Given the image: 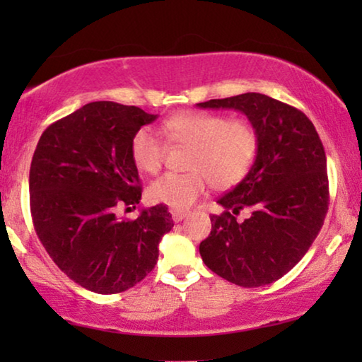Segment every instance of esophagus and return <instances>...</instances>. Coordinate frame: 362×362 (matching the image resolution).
I'll use <instances>...</instances> for the list:
<instances>
[{"instance_id": "esophagus-1", "label": "esophagus", "mask_w": 362, "mask_h": 362, "mask_svg": "<svg viewBox=\"0 0 362 362\" xmlns=\"http://www.w3.org/2000/svg\"><path fill=\"white\" fill-rule=\"evenodd\" d=\"M170 216H173L174 222H182L183 218L188 217V212L187 211H177V209H174V211H170Z\"/></svg>"}]
</instances>
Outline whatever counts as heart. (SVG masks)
Listing matches in <instances>:
<instances>
[{
    "label": "heart",
    "mask_w": 362,
    "mask_h": 362,
    "mask_svg": "<svg viewBox=\"0 0 362 362\" xmlns=\"http://www.w3.org/2000/svg\"><path fill=\"white\" fill-rule=\"evenodd\" d=\"M161 131L170 145L189 148L185 174L168 173L148 188L155 203L187 209L204 194L207 185L225 189L240 183L252 168L257 134L250 122L211 112H180L163 121ZM168 145L151 127H140L131 139V158L145 174H156Z\"/></svg>",
    "instance_id": "b5f03b06"
}]
</instances>
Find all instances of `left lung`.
<instances>
[{
  "mask_svg": "<svg viewBox=\"0 0 362 362\" xmlns=\"http://www.w3.org/2000/svg\"><path fill=\"white\" fill-rule=\"evenodd\" d=\"M233 108L247 116L257 134L249 174L220 196V216L199 244L206 267L243 287L272 284L302 260L329 209L326 151L303 112L265 94L247 93L198 103ZM241 209L251 216L238 223Z\"/></svg>",
  "mask_w": 362,
  "mask_h": 362,
  "instance_id": "1",
  "label": "left lung"
}]
</instances>
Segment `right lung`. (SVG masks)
I'll return each instance as SVG.
<instances>
[{
  "instance_id": "1",
  "label": "right lung",
  "mask_w": 362,
  "mask_h": 362,
  "mask_svg": "<svg viewBox=\"0 0 362 362\" xmlns=\"http://www.w3.org/2000/svg\"><path fill=\"white\" fill-rule=\"evenodd\" d=\"M155 119L134 105L90 102L52 122L36 145L28 180L35 231L54 263L84 289L118 293L140 283L174 226L166 204L136 220L116 217L142 198L131 139Z\"/></svg>"
}]
</instances>
